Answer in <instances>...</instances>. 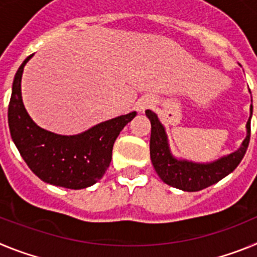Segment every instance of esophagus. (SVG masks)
<instances>
[{
    "label": "esophagus",
    "mask_w": 257,
    "mask_h": 257,
    "mask_svg": "<svg viewBox=\"0 0 257 257\" xmlns=\"http://www.w3.org/2000/svg\"><path fill=\"white\" fill-rule=\"evenodd\" d=\"M152 106V101L149 99H140L136 104V109L139 110V112H144L145 109H148Z\"/></svg>",
    "instance_id": "esophagus-1"
}]
</instances>
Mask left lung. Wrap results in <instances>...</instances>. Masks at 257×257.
I'll list each match as a JSON object with an SVG mask.
<instances>
[{
	"mask_svg": "<svg viewBox=\"0 0 257 257\" xmlns=\"http://www.w3.org/2000/svg\"><path fill=\"white\" fill-rule=\"evenodd\" d=\"M145 114L149 118L152 124L151 160L157 174L166 184L185 192H198L225 178L226 175L230 174L239 165L248 148L249 136H251V117L247 121L246 139L237 152L207 165L179 161L170 153L165 128L161 124L156 113L148 109L145 110ZM251 114H252V105H251Z\"/></svg>",
	"mask_w": 257,
	"mask_h": 257,
	"instance_id": "1",
	"label": "left lung"
}]
</instances>
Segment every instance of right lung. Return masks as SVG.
<instances>
[{
	"label": "right lung",
	"mask_w": 257,
	"mask_h": 257,
	"mask_svg": "<svg viewBox=\"0 0 257 257\" xmlns=\"http://www.w3.org/2000/svg\"><path fill=\"white\" fill-rule=\"evenodd\" d=\"M29 55L18 69L9 103V127L14 143L29 169L45 183L82 189L103 178L112 161L117 136L136 112L101 122L79 135L61 136L38 127L22 100V74Z\"/></svg>",
	"instance_id": "add662e5"
}]
</instances>
